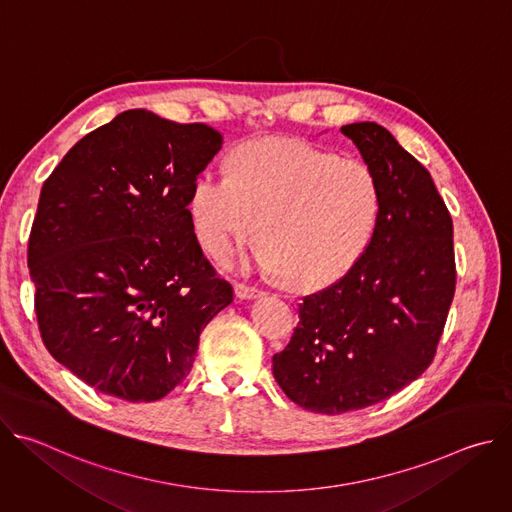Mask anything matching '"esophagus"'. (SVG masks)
Returning <instances> with one entry per match:
<instances>
[{"label":"esophagus","mask_w":512,"mask_h":512,"mask_svg":"<svg viewBox=\"0 0 512 512\" xmlns=\"http://www.w3.org/2000/svg\"><path fill=\"white\" fill-rule=\"evenodd\" d=\"M235 294H237L239 298H243V300H251V298H259V296H263V291H261L259 287H255V285L237 283V285H235Z\"/></svg>","instance_id":"1"}]
</instances>
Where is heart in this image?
<instances>
[{"instance_id":"b5f03b06","label":"heart","mask_w":512,"mask_h":512,"mask_svg":"<svg viewBox=\"0 0 512 512\" xmlns=\"http://www.w3.org/2000/svg\"><path fill=\"white\" fill-rule=\"evenodd\" d=\"M229 172H200L188 202L196 237L216 259L233 255L259 225V263L308 289L338 279L373 241L381 188L360 160L302 141L253 139L231 152Z\"/></svg>"}]
</instances>
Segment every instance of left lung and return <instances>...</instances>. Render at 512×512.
<instances>
[{
	"instance_id": "obj_1",
	"label": "left lung",
	"mask_w": 512,
	"mask_h": 512,
	"mask_svg": "<svg viewBox=\"0 0 512 512\" xmlns=\"http://www.w3.org/2000/svg\"><path fill=\"white\" fill-rule=\"evenodd\" d=\"M377 174L373 241L332 285L302 298L273 377L304 409L338 415L375 405L431 364L456 291L454 225L429 172L377 123L340 129Z\"/></svg>"
}]
</instances>
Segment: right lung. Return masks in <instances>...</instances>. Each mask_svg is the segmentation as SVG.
<instances>
[{
    "label": "right lung",
    "mask_w": 512,
    "mask_h": 512,
    "mask_svg": "<svg viewBox=\"0 0 512 512\" xmlns=\"http://www.w3.org/2000/svg\"><path fill=\"white\" fill-rule=\"evenodd\" d=\"M221 143L204 123L131 109L72 145L42 186L28 239L40 336L105 395L166 397L188 377L204 326L233 302L188 208Z\"/></svg>",
    "instance_id": "1"
}]
</instances>
